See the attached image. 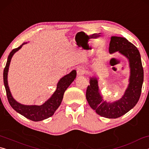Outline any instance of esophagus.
<instances>
[{
    "instance_id": "34e87169",
    "label": "esophagus",
    "mask_w": 149,
    "mask_h": 149,
    "mask_svg": "<svg viewBox=\"0 0 149 149\" xmlns=\"http://www.w3.org/2000/svg\"><path fill=\"white\" fill-rule=\"evenodd\" d=\"M85 69L84 67H79L77 69V74L78 75H83L85 74Z\"/></svg>"
}]
</instances>
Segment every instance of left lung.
Here are the masks:
<instances>
[{
    "label": "left lung",
    "mask_w": 149,
    "mask_h": 149,
    "mask_svg": "<svg viewBox=\"0 0 149 149\" xmlns=\"http://www.w3.org/2000/svg\"><path fill=\"white\" fill-rule=\"evenodd\" d=\"M110 54L119 52L129 60L130 66V84L123 97L113 102H107L99 93L96 77H91L86 91L88 103L98 114L107 118H117L133 108L139 99L143 82V68L139 51L134 45L124 37H112L109 45Z\"/></svg>",
    "instance_id": "8db88e82"
}]
</instances>
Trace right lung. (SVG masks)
Returning <instances> with one entry per match:
<instances>
[{
	"mask_svg": "<svg viewBox=\"0 0 149 149\" xmlns=\"http://www.w3.org/2000/svg\"><path fill=\"white\" fill-rule=\"evenodd\" d=\"M26 44L23 43L19 47L14 49L12 50L10 53L7 60L6 66L4 68L3 72V79L5 89H6L7 98L8 100L14 110L20 114L24 116V117L29 120H31L34 122H39L47 119V118L51 117L54 114L55 111L59 107L62 102V100L64 97V93L65 91L67 89L70 84L76 77V71L73 70L69 74H68L60 79L57 84L56 91L50 99L45 102L41 106L37 105H24L19 104L14 99L10 91L9 87L8 85V81H7V75H8L9 65L11 61V58L15 52H17L19 49H21L22 45Z\"/></svg>",
	"mask_w": 149,
	"mask_h": 149,
	"instance_id": "obj_1",
	"label": "right lung"
}]
</instances>
